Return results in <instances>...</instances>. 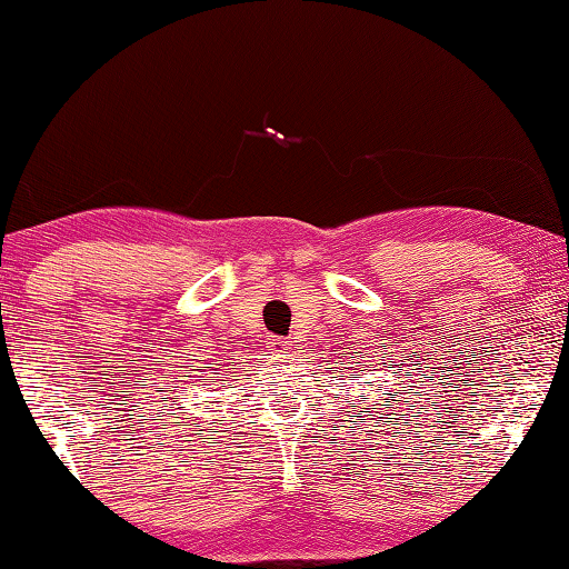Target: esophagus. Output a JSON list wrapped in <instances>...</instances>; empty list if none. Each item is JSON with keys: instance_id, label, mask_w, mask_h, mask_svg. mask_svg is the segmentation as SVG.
<instances>
[{"instance_id": "1", "label": "esophagus", "mask_w": 569, "mask_h": 569, "mask_svg": "<svg viewBox=\"0 0 569 569\" xmlns=\"http://www.w3.org/2000/svg\"><path fill=\"white\" fill-rule=\"evenodd\" d=\"M270 350H273V352L278 355V358H283V352L288 350V347H286L283 339L278 337V339H270Z\"/></svg>"}]
</instances>
